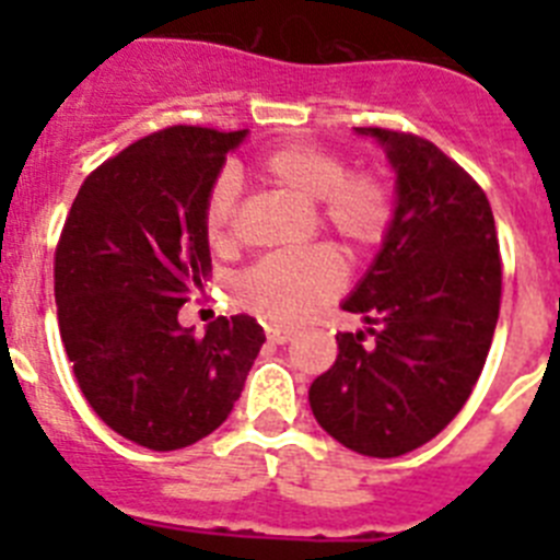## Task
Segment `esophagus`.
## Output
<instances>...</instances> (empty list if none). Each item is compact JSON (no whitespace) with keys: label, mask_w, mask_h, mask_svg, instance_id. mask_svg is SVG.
<instances>
[{"label":"esophagus","mask_w":560,"mask_h":560,"mask_svg":"<svg viewBox=\"0 0 560 560\" xmlns=\"http://www.w3.org/2000/svg\"><path fill=\"white\" fill-rule=\"evenodd\" d=\"M291 336H294V330L280 328V325H269V328H266V339H269L271 345H285Z\"/></svg>","instance_id":"obj_1"}]
</instances>
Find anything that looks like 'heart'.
<instances>
[{"label": "heart", "mask_w": 560, "mask_h": 560, "mask_svg": "<svg viewBox=\"0 0 560 560\" xmlns=\"http://www.w3.org/2000/svg\"><path fill=\"white\" fill-rule=\"evenodd\" d=\"M257 176L269 185L314 201L319 224L353 252H368L389 235L395 190L373 167L348 171L339 153L311 142H285L260 153ZM237 185L230 173L212 182L205 201V235L212 249L235 244ZM345 264L330 246L285 249L260 257L237 277L241 305L275 325H300L345 289Z\"/></svg>", "instance_id": "heart-1"}]
</instances>
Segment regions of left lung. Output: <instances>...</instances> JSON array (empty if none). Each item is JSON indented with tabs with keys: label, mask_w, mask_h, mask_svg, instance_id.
Listing matches in <instances>:
<instances>
[{
	"label": "left lung",
	"mask_w": 560,
	"mask_h": 560,
	"mask_svg": "<svg viewBox=\"0 0 560 560\" xmlns=\"http://www.w3.org/2000/svg\"><path fill=\"white\" fill-rule=\"evenodd\" d=\"M395 221L375 264L341 308L364 330L339 334L334 368L311 384L319 427L364 457H400L457 418L491 350L502 257L482 187L434 142L389 128Z\"/></svg>",
	"instance_id": "left-lung-1"
}]
</instances>
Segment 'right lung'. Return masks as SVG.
Wrapping results in <instances>:
<instances>
[{
	"label": "right lung",
	"mask_w": 560,
	"mask_h": 560,
	"mask_svg": "<svg viewBox=\"0 0 560 560\" xmlns=\"http://www.w3.org/2000/svg\"><path fill=\"white\" fill-rule=\"evenodd\" d=\"M246 131L171 126L89 173L56 246L58 328L83 398L137 446L176 452L221 427L264 348L246 314L179 325L205 289V201Z\"/></svg>",
	"instance_id": "add662e5"
}]
</instances>
